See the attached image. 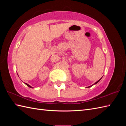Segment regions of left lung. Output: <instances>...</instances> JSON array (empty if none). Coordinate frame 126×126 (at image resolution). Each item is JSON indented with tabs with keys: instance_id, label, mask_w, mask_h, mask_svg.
<instances>
[{
	"instance_id": "obj_1",
	"label": "left lung",
	"mask_w": 126,
	"mask_h": 126,
	"mask_svg": "<svg viewBox=\"0 0 126 126\" xmlns=\"http://www.w3.org/2000/svg\"><path fill=\"white\" fill-rule=\"evenodd\" d=\"M101 79H102V77H101V79H99V80H98V81H97V82H96L95 83H94V84H97V83H98V82L99 81H100V80ZM94 84H93V85H91V86H89V87H87V88H89V87H92V86H93V85Z\"/></svg>"
}]
</instances>
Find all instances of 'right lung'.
<instances>
[{
    "mask_svg": "<svg viewBox=\"0 0 126 126\" xmlns=\"http://www.w3.org/2000/svg\"><path fill=\"white\" fill-rule=\"evenodd\" d=\"M25 84L26 85H27V86H28L29 87H30V88H32V87L31 86H30V85H29V84H27V83H25Z\"/></svg>",
    "mask_w": 126,
    "mask_h": 126,
    "instance_id": "add662e5",
    "label": "right lung"
}]
</instances>
